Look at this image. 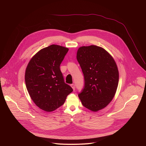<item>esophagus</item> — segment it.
<instances>
[{
	"mask_svg": "<svg viewBox=\"0 0 146 146\" xmlns=\"http://www.w3.org/2000/svg\"><path fill=\"white\" fill-rule=\"evenodd\" d=\"M70 86L72 87V88H73V90L74 91V90H75V86H74V84H71V85H70Z\"/></svg>",
	"mask_w": 146,
	"mask_h": 146,
	"instance_id": "esophagus-1",
	"label": "esophagus"
}]
</instances>
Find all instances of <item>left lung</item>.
I'll use <instances>...</instances> for the list:
<instances>
[{"mask_svg":"<svg viewBox=\"0 0 146 146\" xmlns=\"http://www.w3.org/2000/svg\"><path fill=\"white\" fill-rule=\"evenodd\" d=\"M77 59L84 77L78 96L82 105L97 111L105 108L116 92L119 73L113 57L102 47L92 45L78 48Z\"/></svg>","mask_w":146,"mask_h":146,"instance_id":"1","label":"left lung"}]
</instances>
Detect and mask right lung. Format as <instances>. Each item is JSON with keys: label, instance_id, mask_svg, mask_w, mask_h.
<instances>
[{"label": "right lung", "instance_id": "1", "mask_svg": "<svg viewBox=\"0 0 146 146\" xmlns=\"http://www.w3.org/2000/svg\"><path fill=\"white\" fill-rule=\"evenodd\" d=\"M68 48L52 44L36 53L25 71L28 93L40 109L51 112L64 105L73 90L66 84L60 65L68 52Z\"/></svg>", "mask_w": 146, "mask_h": 146}]
</instances>
